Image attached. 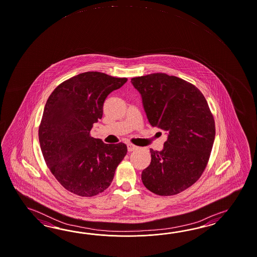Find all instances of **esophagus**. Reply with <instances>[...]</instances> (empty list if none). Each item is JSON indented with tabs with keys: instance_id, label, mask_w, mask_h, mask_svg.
Returning a JSON list of instances; mask_svg holds the SVG:
<instances>
[{
	"instance_id": "34e87169",
	"label": "esophagus",
	"mask_w": 257,
	"mask_h": 257,
	"mask_svg": "<svg viewBox=\"0 0 257 257\" xmlns=\"http://www.w3.org/2000/svg\"><path fill=\"white\" fill-rule=\"evenodd\" d=\"M138 149V147L137 146H135V145L133 144H127V150H128V151H136Z\"/></svg>"
}]
</instances>
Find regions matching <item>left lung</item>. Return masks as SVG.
<instances>
[{
    "label": "left lung",
    "instance_id": "1",
    "mask_svg": "<svg viewBox=\"0 0 257 257\" xmlns=\"http://www.w3.org/2000/svg\"><path fill=\"white\" fill-rule=\"evenodd\" d=\"M131 82L141 94L150 123L168 134L163 151L151 150L142 182L154 194H178L206 168L215 137L213 114L200 90L178 77L152 73Z\"/></svg>",
    "mask_w": 257,
    "mask_h": 257
}]
</instances>
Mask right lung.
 <instances>
[{
    "instance_id": "add662e5",
    "label": "right lung",
    "mask_w": 257,
    "mask_h": 257,
    "mask_svg": "<svg viewBox=\"0 0 257 257\" xmlns=\"http://www.w3.org/2000/svg\"><path fill=\"white\" fill-rule=\"evenodd\" d=\"M126 82L88 71L60 83L46 101L39 126L42 153L57 181L73 194L94 197L106 190L125 157V144H105L90 132L103 116L106 96Z\"/></svg>"
}]
</instances>
